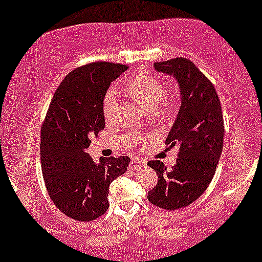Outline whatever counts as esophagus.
<instances>
[{"mask_svg":"<svg viewBox=\"0 0 262 262\" xmlns=\"http://www.w3.org/2000/svg\"><path fill=\"white\" fill-rule=\"evenodd\" d=\"M144 165H145V162L143 160L138 159V158H132L128 167H130L131 169H137V168H138V167H141V166H144Z\"/></svg>","mask_w":262,"mask_h":262,"instance_id":"34e87169","label":"esophagus"}]
</instances>
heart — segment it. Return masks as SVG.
Masks as SVG:
<instances>
[{"instance_id": "obj_1", "label": "heart", "mask_w": 262, "mask_h": 262, "mask_svg": "<svg viewBox=\"0 0 262 262\" xmlns=\"http://www.w3.org/2000/svg\"><path fill=\"white\" fill-rule=\"evenodd\" d=\"M125 91L139 105L147 110L156 109L158 105L167 104V95L164 82L151 74L136 75L128 81ZM116 106L115 93L109 91L103 98V116L108 121L111 118Z\"/></svg>"}]
</instances>
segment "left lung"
Masks as SVG:
<instances>
[{"mask_svg": "<svg viewBox=\"0 0 262 262\" xmlns=\"http://www.w3.org/2000/svg\"><path fill=\"white\" fill-rule=\"evenodd\" d=\"M154 67L175 76L181 91V108L166 139L170 147L179 146L177 164L167 170L159 160L147 162L158 174L147 200L170 211L195 202L211 182L224 144V121L212 82L189 59L157 61Z\"/></svg>", "mask_w": 262, "mask_h": 262, "instance_id": "1", "label": "left lung"}]
</instances>
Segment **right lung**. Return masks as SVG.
<instances>
[{
	"mask_svg": "<svg viewBox=\"0 0 262 262\" xmlns=\"http://www.w3.org/2000/svg\"><path fill=\"white\" fill-rule=\"evenodd\" d=\"M128 68L92 62L73 70L55 91L40 128V161L47 194L72 220L91 222L109 208V186L127 169V157L85 153L93 137L104 130L103 98L110 83Z\"/></svg>",
	"mask_w": 262,
	"mask_h": 262,
	"instance_id": "add662e5",
	"label": "right lung"
}]
</instances>
